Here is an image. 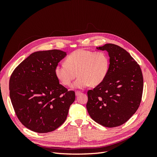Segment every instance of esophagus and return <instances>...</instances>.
Segmentation results:
<instances>
[{"label":"esophagus","instance_id":"esophagus-1","mask_svg":"<svg viewBox=\"0 0 157 157\" xmlns=\"http://www.w3.org/2000/svg\"><path fill=\"white\" fill-rule=\"evenodd\" d=\"M80 94H81V92H80V91H76L75 92V95H76V96H79V95Z\"/></svg>","mask_w":157,"mask_h":157}]
</instances>
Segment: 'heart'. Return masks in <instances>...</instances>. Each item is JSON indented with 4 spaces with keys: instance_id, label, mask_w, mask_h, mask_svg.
I'll return each instance as SVG.
<instances>
[{
    "instance_id": "obj_1",
    "label": "heart",
    "mask_w": 157,
    "mask_h": 157,
    "mask_svg": "<svg viewBox=\"0 0 157 157\" xmlns=\"http://www.w3.org/2000/svg\"><path fill=\"white\" fill-rule=\"evenodd\" d=\"M109 58L104 52H94L78 49L66 58V63H59L55 67V75L64 86L73 83V88H84L91 84L96 86L101 84L109 72Z\"/></svg>"
}]
</instances>
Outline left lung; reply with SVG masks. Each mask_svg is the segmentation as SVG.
Listing matches in <instances>:
<instances>
[{
    "mask_svg": "<svg viewBox=\"0 0 157 157\" xmlns=\"http://www.w3.org/2000/svg\"><path fill=\"white\" fill-rule=\"evenodd\" d=\"M97 48L107 51L110 64L105 80L87 92V111L95 122L103 126H121L140 105L143 75L140 65L121 47L106 44Z\"/></svg>",
    "mask_w": 157,
    "mask_h": 157,
    "instance_id": "left-lung-1",
    "label": "left lung"
}]
</instances>
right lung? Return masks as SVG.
I'll return each instance as SVG.
<instances>
[{
    "label": "right lung",
    "mask_w": 157,
    "mask_h": 157,
    "mask_svg": "<svg viewBox=\"0 0 157 157\" xmlns=\"http://www.w3.org/2000/svg\"><path fill=\"white\" fill-rule=\"evenodd\" d=\"M67 55L59 50L31 54L14 69L9 82L10 97L18 119L37 133L55 130L65 121L75 99L65 88L55 67Z\"/></svg>",
    "instance_id": "obj_1"
}]
</instances>
